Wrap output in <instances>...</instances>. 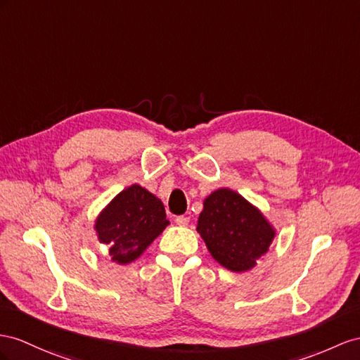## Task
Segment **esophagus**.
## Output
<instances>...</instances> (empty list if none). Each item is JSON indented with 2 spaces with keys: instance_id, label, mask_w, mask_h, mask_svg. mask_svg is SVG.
<instances>
[{
  "instance_id": "esophagus-1",
  "label": "esophagus",
  "mask_w": 360,
  "mask_h": 360,
  "mask_svg": "<svg viewBox=\"0 0 360 360\" xmlns=\"http://www.w3.org/2000/svg\"><path fill=\"white\" fill-rule=\"evenodd\" d=\"M174 222H176V225H179V226H187L188 222H190V217H187V216H178L176 219H174Z\"/></svg>"
}]
</instances>
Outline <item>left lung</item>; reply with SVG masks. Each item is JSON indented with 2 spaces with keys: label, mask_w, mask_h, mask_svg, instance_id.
<instances>
[{
  "label": "left lung",
  "mask_w": 360,
  "mask_h": 360,
  "mask_svg": "<svg viewBox=\"0 0 360 360\" xmlns=\"http://www.w3.org/2000/svg\"><path fill=\"white\" fill-rule=\"evenodd\" d=\"M196 229L211 257L233 272L255 268L275 237L262 211L229 188L214 190L205 198Z\"/></svg>",
  "instance_id": "obj_1"
}]
</instances>
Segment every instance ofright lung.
<instances>
[{
  "label": "right lung",
  "mask_w": 360,
  "mask_h": 360,
  "mask_svg": "<svg viewBox=\"0 0 360 360\" xmlns=\"http://www.w3.org/2000/svg\"><path fill=\"white\" fill-rule=\"evenodd\" d=\"M169 224L162 202L134 184L100 211L94 229L98 242L109 246L110 260L127 264L136 260Z\"/></svg>",
  "instance_id": "obj_1"
}]
</instances>
